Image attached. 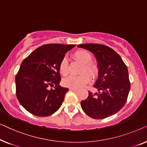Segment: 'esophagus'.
<instances>
[{
	"label": "esophagus",
	"instance_id": "obj_1",
	"mask_svg": "<svg viewBox=\"0 0 147 147\" xmlns=\"http://www.w3.org/2000/svg\"><path fill=\"white\" fill-rule=\"evenodd\" d=\"M69 90H70V91H74V92H76V91H77V90H78V89H77V88H69Z\"/></svg>",
	"mask_w": 147,
	"mask_h": 147
}]
</instances>
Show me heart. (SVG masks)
<instances>
[{
    "label": "heart",
    "mask_w": 147,
    "mask_h": 147,
    "mask_svg": "<svg viewBox=\"0 0 147 147\" xmlns=\"http://www.w3.org/2000/svg\"><path fill=\"white\" fill-rule=\"evenodd\" d=\"M74 57L78 61L84 63V67L82 69V74L80 76H69L64 78L63 80V85L66 87L80 88L83 87L89 83L92 78H94L98 74V68L94 64L90 63L92 55L86 50H78L74 54ZM59 70L61 75L66 76L69 72V64L65 57L63 58L59 64ZM86 71L88 72L89 74Z\"/></svg>",
    "instance_id": "heart-1"
}]
</instances>
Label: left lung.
Segmentation results:
<instances>
[{
  "mask_svg": "<svg viewBox=\"0 0 147 147\" xmlns=\"http://www.w3.org/2000/svg\"><path fill=\"white\" fill-rule=\"evenodd\" d=\"M78 47L94 54L98 69V77L94 85L98 92H89L88 97L81 102L82 110L94 119L114 115L124 106L130 89L127 67L121 57L108 46L88 43Z\"/></svg>",
  "mask_w": 147,
  "mask_h": 147,
  "instance_id": "left-lung-1",
  "label": "left lung"
}]
</instances>
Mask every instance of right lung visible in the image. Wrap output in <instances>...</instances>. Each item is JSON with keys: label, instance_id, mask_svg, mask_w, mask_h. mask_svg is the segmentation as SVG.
I'll use <instances>...</instances> for the list:
<instances>
[{"label": "right lung", "instance_id": "right-lung-1", "mask_svg": "<svg viewBox=\"0 0 147 147\" xmlns=\"http://www.w3.org/2000/svg\"><path fill=\"white\" fill-rule=\"evenodd\" d=\"M75 45L47 44L23 60L15 78L20 104L37 116L51 115L61 107L69 89L59 86V64ZM54 86L50 89V87Z\"/></svg>", "mask_w": 147, "mask_h": 147}]
</instances>
